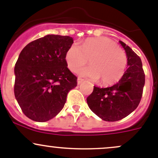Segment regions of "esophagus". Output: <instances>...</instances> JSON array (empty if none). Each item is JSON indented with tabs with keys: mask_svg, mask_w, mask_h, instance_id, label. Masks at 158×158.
I'll list each match as a JSON object with an SVG mask.
<instances>
[{
	"mask_svg": "<svg viewBox=\"0 0 158 158\" xmlns=\"http://www.w3.org/2000/svg\"><path fill=\"white\" fill-rule=\"evenodd\" d=\"M83 81H84V79H81V78H78V79H77V84H78V85H80V84L82 83Z\"/></svg>",
	"mask_w": 158,
	"mask_h": 158,
	"instance_id": "obj_1",
	"label": "esophagus"
}]
</instances>
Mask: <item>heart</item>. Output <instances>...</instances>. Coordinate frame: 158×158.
I'll return each mask as SVG.
<instances>
[{
	"label": "heart",
	"instance_id": "heart-1",
	"mask_svg": "<svg viewBox=\"0 0 158 158\" xmlns=\"http://www.w3.org/2000/svg\"><path fill=\"white\" fill-rule=\"evenodd\" d=\"M91 66L79 70V74L92 79H100L105 85L118 82L127 67V56L116 43L107 37L89 38L79 47L74 44L66 51L65 60L73 72L86 64Z\"/></svg>",
	"mask_w": 158,
	"mask_h": 158
}]
</instances>
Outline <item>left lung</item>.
I'll use <instances>...</instances> for the list:
<instances>
[{
	"instance_id": "8db88e82",
	"label": "left lung",
	"mask_w": 158,
	"mask_h": 158,
	"mask_svg": "<svg viewBox=\"0 0 158 158\" xmlns=\"http://www.w3.org/2000/svg\"><path fill=\"white\" fill-rule=\"evenodd\" d=\"M119 43L126 52V72L112 86H94L86 99L92 112L106 122L119 121L135 111L141 102L145 82L141 58L125 43Z\"/></svg>"
}]
</instances>
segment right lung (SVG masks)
I'll return each mask as SVG.
<instances>
[{
  "instance_id": "obj_1",
  "label": "right lung",
  "mask_w": 158,
  "mask_h": 158,
  "mask_svg": "<svg viewBox=\"0 0 158 158\" xmlns=\"http://www.w3.org/2000/svg\"><path fill=\"white\" fill-rule=\"evenodd\" d=\"M69 36L49 34L28 44L14 67V95L23 114L44 122L64 107L66 96L77 85L65 56L73 45Z\"/></svg>"
}]
</instances>
